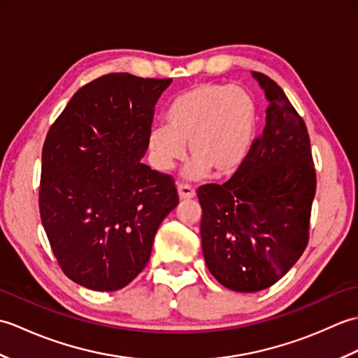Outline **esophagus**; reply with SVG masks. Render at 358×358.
<instances>
[{
  "instance_id": "esophagus-1",
  "label": "esophagus",
  "mask_w": 358,
  "mask_h": 358,
  "mask_svg": "<svg viewBox=\"0 0 358 358\" xmlns=\"http://www.w3.org/2000/svg\"><path fill=\"white\" fill-rule=\"evenodd\" d=\"M177 191H178V195H180V200H191L195 196V191L187 185H178Z\"/></svg>"
}]
</instances>
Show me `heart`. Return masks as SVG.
Returning <instances> with one entry per match:
<instances>
[{
	"label": "heart",
	"instance_id": "1",
	"mask_svg": "<svg viewBox=\"0 0 358 358\" xmlns=\"http://www.w3.org/2000/svg\"><path fill=\"white\" fill-rule=\"evenodd\" d=\"M164 124L148 134L152 164L171 172L185 155L187 143L191 162L189 178L231 177L249 154L257 126L254 98L241 87L201 83L178 94L167 106Z\"/></svg>",
	"mask_w": 358,
	"mask_h": 358
}]
</instances>
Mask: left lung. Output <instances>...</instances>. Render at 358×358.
Masks as SVG:
<instances>
[{
    "label": "left lung",
    "instance_id": "obj_1",
    "mask_svg": "<svg viewBox=\"0 0 358 358\" xmlns=\"http://www.w3.org/2000/svg\"><path fill=\"white\" fill-rule=\"evenodd\" d=\"M252 75L269 101L263 134L224 185L196 191L204 262L237 292L277 283L305 252L317 187L305 121L275 81Z\"/></svg>",
    "mask_w": 358,
    "mask_h": 358
}]
</instances>
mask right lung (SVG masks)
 Masks as SVG:
<instances>
[{
	"label": "right lung",
	"instance_id": "add662e5",
	"mask_svg": "<svg viewBox=\"0 0 358 358\" xmlns=\"http://www.w3.org/2000/svg\"><path fill=\"white\" fill-rule=\"evenodd\" d=\"M171 78L108 73L83 86L45 136L40 215L59 268L92 291H118L150 258L178 204L175 181L141 158Z\"/></svg>",
	"mask_w": 358,
	"mask_h": 358
}]
</instances>
